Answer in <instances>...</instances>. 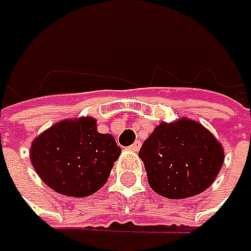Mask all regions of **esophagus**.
<instances>
[{"instance_id":"esophagus-1","label":"esophagus","mask_w":251,"mask_h":251,"mask_svg":"<svg viewBox=\"0 0 251 251\" xmlns=\"http://www.w3.org/2000/svg\"><path fill=\"white\" fill-rule=\"evenodd\" d=\"M140 145H142V143H140L139 140H136V142H134V143L130 146V151H133V152H137V151L140 149Z\"/></svg>"}]
</instances>
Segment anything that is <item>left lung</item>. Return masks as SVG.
<instances>
[{"label":"left lung","mask_w":251,"mask_h":251,"mask_svg":"<svg viewBox=\"0 0 251 251\" xmlns=\"http://www.w3.org/2000/svg\"><path fill=\"white\" fill-rule=\"evenodd\" d=\"M139 156L149 186L172 200L205 191L224 164L222 145L201 124L186 118L161 123L143 142Z\"/></svg>","instance_id":"8db88e82"}]
</instances>
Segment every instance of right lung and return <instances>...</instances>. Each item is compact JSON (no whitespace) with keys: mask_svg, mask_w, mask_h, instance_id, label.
Masks as SVG:
<instances>
[{"mask_svg":"<svg viewBox=\"0 0 251 251\" xmlns=\"http://www.w3.org/2000/svg\"><path fill=\"white\" fill-rule=\"evenodd\" d=\"M120 152L115 139L99 133L96 120L87 117L60 121L38 136L30 148V161L53 191L82 198L106 183Z\"/></svg>","mask_w":251,"mask_h":251,"instance_id":"1","label":"right lung"}]
</instances>
